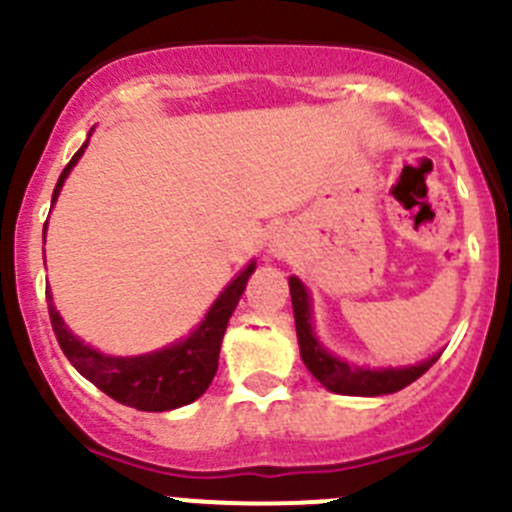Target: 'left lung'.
Instances as JSON below:
<instances>
[{"mask_svg":"<svg viewBox=\"0 0 512 512\" xmlns=\"http://www.w3.org/2000/svg\"><path fill=\"white\" fill-rule=\"evenodd\" d=\"M290 298H293V313H295V331H298L300 356L303 364L308 366L310 374L321 381L326 389L336 391V394L346 396H381L394 394V391L404 389L412 381H417L429 366L437 361L439 356H432L429 361L417 366H407V369H358V366L346 364L341 358L331 356L321 343L315 341L313 328H310V303L308 293H305L303 283L298 278H290Z\"/></svg>","mask_w":512,"mask_h":512,"instance_id":"1","label":"left lung"}]
</instances>
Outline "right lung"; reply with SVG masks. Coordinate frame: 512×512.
I'll return each instance as SVG.
<instances>
[{"label": "right lung", "mask_w": 512, "mask_h": 512, "mask_svg": "<svg viewBox=\"0 0 512 512\" xmlns=\"http://www.w3.org/2000/svg\"><path fill=\"white\" fill-rule=\"evenodd\" d=\"M85 146H88V141L70 159V164L62 169L55 191H52V202L60 194L62 181L70 174L75 161L83 156ZM252 272H255V262L247 270L240 272V278H234L229 283V288L219 295L217 303L207 313V321H202V326L197 331L191 333L186 341L164 348V351L146 353V356L136 358H116L103 356V353L83 346V341H78L65 328V323L60 321V315H57L55 305H52L50 290H47L45 295L52 331H55L57 343H60L62 353L68 356L70 364L90 384L98 386L103 394L116 399L118 404L141 409V412H169V409L184 407V404H191L194 399H199L209 389V384H212L214 374H217L219 348H222L224 331H227L229 318H232L234 308L240 303Z\"/></svg>", "instance_id": "obj_1"}]
</instances>
